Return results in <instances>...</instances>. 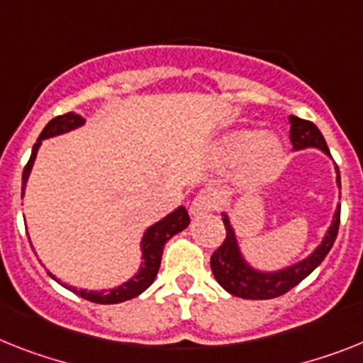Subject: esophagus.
<instances>
[{"mask_svg": "<svg viewBox=\"0 0 363 363\" xmlns=\"http://www.w3.org/2000/svg\"><path fill=\"white\" fill-rule=\"evenodd\" d=\"M216 206V199L212 194H208V191H199L194 199H191L190 203V214L194 216V218H199V216L206 214V212H210V210L214 208Z\"/></svg>", "mask_w": 363, "mask_h": 363, "instance_id": "34e87169", "label": "esophagus"}]
</instances>
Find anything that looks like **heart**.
<instances>
[{"label": "heart", "instance_id": "1", "mask_svg": "<svg viewBox=\"0 0 363 363\" xmlns=\"http://www.w3.org/2000/svg\"><path fill=\"white\" fill-rule=\"evenodd\" d=\"M219 153L225 160H236L243 155L238 179L245 186H255L275 173L282 158V145L271 135L257 136L255 130H234L221 140Z\"/></svg>", "mask_w": 363, "mask_h": 363}]
</instances>
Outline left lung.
<instances>
[{"label":"left lung","mask_w":363,"mask_h":363,"mask_svg":"<svg viewBox=\"0 0 363 363\" xmlns=\"http://www.w3.org/2000/svg\"><path fill=\"white\" fill-rule=\"evenodd\" d=\"M290 140L295 151L306 147H318L323 153L330 157V151L327 147V142L323 138L321 130L308 120H301L297 116H290ZM336 182L337 188H342V179H340V169L336 166ZM223 223L227 228L225 242L214 251L210 258V267L214 273L216 280L221 288L230 295L242 297V299H273L280 297L286 291L299 284L301 280L312 273L315 267L325 260L328 251L336 242L337 228H340V205H337L332 223L328 227L327 234L318 247L313 249L310 257L297 262L294 266H288L279 271H258L243 258L240 251L236 233H234L230 219L223 214Z\"/></svg>","instance_id":"obj_1"}]
</instances>
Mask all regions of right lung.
Segmentation results:
<instances>
[{
	"label": "right lung",
	"mask_w": 363,
	"mask_h": 363,
	"mask_svg": "<svg viewBox=\"0 0 363 363\" xmlns=\"http://www.w3.org/2000/svg\"><path fill=\"white\" fill-rule=\"evenodd\" d=\"M84 125V118H81L75 112H68V114L57 116L50 123L45 125L44 130L40 133L36 144L33 145V153L27 166L23 167V175H21V197H23V191H26L27 179H29V173L33 169V164H35L36 153H38V147H40L42 140L51 138V136H59L64 133H69V130L77 129ZM190 225V216H188L186 208L184 206H179L177 210H173L172 214H167L166 218H162L158 223L151 225L144 233V238H142V266H140L138 273H136L133 279H129L127 282H123L118 288H112L108 291H88V290H77L73 286L62 284L55 275L50 277L55 279L59 284H62L64 288H68L69 291L77 294L79 297L90 301V303L97 304H116L123 303V301H129L133 297H138L142 291H145L149 286L153 284L155 277L158 273V267H160V260H162V251L164 245L169 238H173L177 233H181Z\"/></svg>",
	"instance_id": "obj_1"
}]
</instances>
